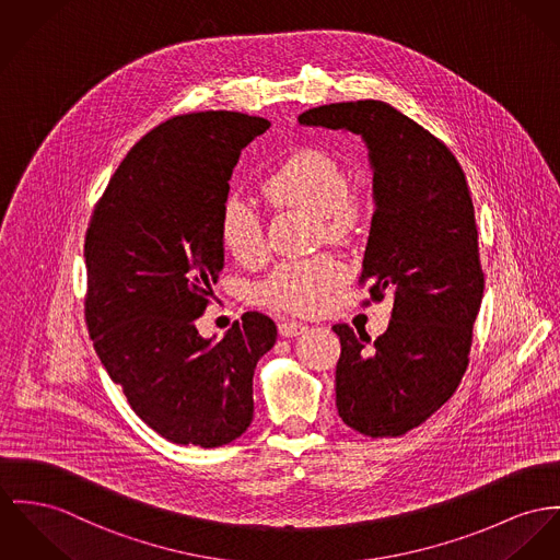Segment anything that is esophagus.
Returning a JSON list of instances; mask_svg holds the SVG:
<instances>
[{"mask_svg": "<svg viewBox=\"0 0 560 560\" xmlns=\"http://www.w3.org/2000/svg\"><path fill=\"white\" fill-rule=\"evenodd\" d=\"M304 328L306 326H302L301 322H281L279 324V335L281 337H299Z\"/></svg>", "mask_w": 560, "mask_h": 560, "instance_id": "obj_1", "label": "esophagus"}]
</instances>
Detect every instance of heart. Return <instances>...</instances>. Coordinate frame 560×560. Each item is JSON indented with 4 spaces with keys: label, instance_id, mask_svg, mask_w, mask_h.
Masks as SVG:
<instances>
[{
    "label": "heart",
    "instance_id": "1",
    "mask_svg": "<svg viewBox=\"0 0 560 560\" xmlns=\"http://www.w3.org/2000/svg\"><path fill=\"white\" fill-rule=\"evenodd\" d=\"M259 189L275 207H296L313 213L328 241L349 238L366 213V200L347 185L341 162L319 147H299L288 153L264 176ZM217 234L221 247L243 264H256L266 254L258 213L238 196L223 202ZM343 279V266L330 256L285 261L259 283L258 301L290 313H315Z\"/></svg>",
    "mask_w": 560,
    "mask_h": 560
}]
</instances>
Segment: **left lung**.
<instances>
[{"label":"left lung","mask_w":560,"mask_h":560,"mask_svg":"<svg viewBox=\"0 0 560 560\" xmlns=\"http://www.w3.org/2000/svg\"><path fill=\"white\" fill-rule=\"evenodd\" d=\"M302 126L360 133L373 164L375 215L358 283L362 304L394 299L373 343L347 324L337 362V409L364 436H400L450 400L469 366L483 270L474 200L454 153L380 100L308 108Z\"/></svg>","instance_id":"left-lung-1"}]
</instances>
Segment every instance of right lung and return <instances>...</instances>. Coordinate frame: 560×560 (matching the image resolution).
Segmentation results:
<instances>
[{
	"mask_svg": "<svg viewBox=\"0 0 560 560\" xmlns=\"http://www.w3.org/2000/svg\"><path fill=\"white\" fill-rule=\"evenodd\" d=\"M268 128L228 110L160 124L129 149L89 219V337L133 413L178 445L219 447L249 429L254 371L277 341L258 311L217 343L196 330L223 268L228 180Z\"/></svg>",
	"mask_w": 560,
	"mask_h": 560,
	"instance_id": "right-lung-1",
	"label": "right lung"
}]
</instances>
